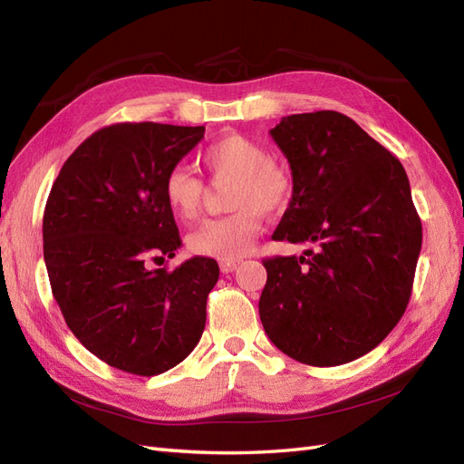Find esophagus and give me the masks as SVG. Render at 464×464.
<instances>
[{"label":"esophagus","instance_id":"obj_1","mask_svg":"<svg viewBox=\"0 0 464 464\" xmlns=\"http://www.w3.org/2000/svg\"><path fill=\"white\" fill-rule=\"evenodd\" d=\"M237 265H240V259H227V261H220V271L222 273H232L237 269Z\"/></svg>","mask_w":464,"mask_h":464}]
</instances>
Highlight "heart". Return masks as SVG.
Segmentation results:
<instances>
[{
    "label": "heart",
    "instance_id": "heart-1",
    "mask_svg": "<svg viewBox=\"0 0 464 464\" xmlns=\"http://www.w3.org/2000/svg\"><path fill=\"white\" fill-rule=\"evenodd\" d=\"M203 162L215 178H234L228 207L232 215L203 222L188 236L198 256L220 261L244 257L261 232V213L278 215L292 199V179L273 162L271 152L244 135H228L210 143ZM203 181L186 166H176L164 179V199L181 220L199 215Z\"/></svg>",
    "mask_w": 464,
    "mask_h": 464
}]
</instances>
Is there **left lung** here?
<instances>
[{
    "label": "left lung",
    "mask_w": 464,
    "mask_h": 464,
    "mask_svg": "<svg viewBox=\"0 0 464 464\" xmlns=\"http://www.w3.org/2000/svg\"><path fill=\"white\" fill-rule=\"evenodd\" d=\"M271 137L292 170L273 240L314 244L265 259L259 317L271 343L307 366L368 354L411 300L422 222L397 157L344 114L280 120Z\"/></svg>",
    "instance_id": "left-lung-1"
}]
</instances>
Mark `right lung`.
Returning <instances> with one entry per match:
<instances>
[{
    "label": "right lung",
    "mask_w": 464,
    "mask_h": 464,
    "mask_svg": "<svg viewBox=\"0 0 464 464\" xmlns=\"http://www.w3.org/2000/svg\"><path fill=\"white\" fill-rule=\"evenodd\" d=\"M203 135V125H110L52 186L42 220L52 294L79 343L111 368L164 373L203 334L217 261L191 257L174 271L147 263L181 246L164 179Z\"/></svg>",
    "instance_id": "right-lung-1"
}]
</instances>
